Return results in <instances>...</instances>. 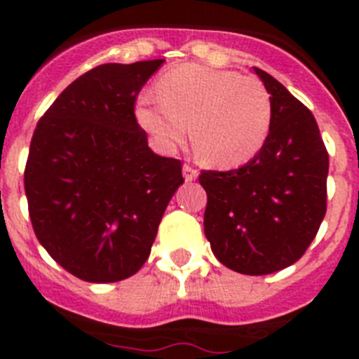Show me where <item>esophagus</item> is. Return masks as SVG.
I'll use <instances>...</instances> for the list:
<instances>
[{
	"instance_id": "obj_1",
	"label": "esophagus",
	"mask_w": 359,
	"mask_h": 359,
	"mask_svg": "<svg viewBox=\"0 0 359 359\" xmlns=\"http://www.w3.org/2000/svg\"><path fill=\"white\" fill-rule=\"evenodd\" d=\"M198 170L194 167H190V165H183V177H185V182H194L196 177H198Z\"/></svg>"
}]
</instances>
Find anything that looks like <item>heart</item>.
Masks as SVG:
<instances>
[{"mask_svg": "<svg viewBox=\"0 0 359 359\" xmlns=\"http://www.w3.org/2000/svg\"><path fill=\"white\" fill-rule=\"evenodd\" d=\"M273 106L259 79L230 69L182 65L158 81V97L144 93L136 120L163 151L182 147L190 135L205 163L230 169L264 147Z\"/></svg>", "mask_w": 359, "mask_h": 359, "instance_id": "1", "label": "heart"}]
</instances>
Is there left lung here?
Returning a JSON list of instances; mask_svg holds the SVG:
<instances>
[{
    "label": "left lung",
    "mask_w": 359,
    "mask_h": 359,
    "mask_svg": "<svg viewBox=\"0 0 359 359\" xmlns=\"http://www.w3.org/2000/svg\"><path fill=\"white\" fill-rule=\"evenodd\" d=\"M273 116L264 147L243 167L203 170L205 236L226 268L268 275L294 264L318 233L327 210L329 154L315 116L259 68Z\"/></svg>",
    "instance_id": "obj_1"
}]
</instances>
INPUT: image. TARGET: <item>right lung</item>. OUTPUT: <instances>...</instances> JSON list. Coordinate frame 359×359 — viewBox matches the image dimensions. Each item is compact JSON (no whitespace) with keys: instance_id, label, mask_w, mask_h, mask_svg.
Returning <instances> with one entry per match:
<instances>
[{"instance_id":"1","label":"right lung","mask_w":359,"mask_h":359,"mask_svg":"<svg viewBox=\"0 0 359 359\" xmlns=\"http://www.w3.org/2000/svg\"><path fill=\"white\" fill-rule=\"evenodd\" d=\"M163 59L100 65L55 98L25 167L32 226L59 266L86 282H118L147 261L182 161L158 156L135 102Z\"/></svg>"}]
</instances>
